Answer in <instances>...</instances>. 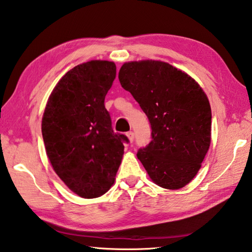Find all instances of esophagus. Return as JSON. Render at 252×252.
Returning <instances> with one entry per match:
<instances>
[{
  "instance_id": "1",
  "label": "esophagus",
  "mask_w": 252,
  "mask_h": 252,
  "mask_svg": "<svg viewBox=\"0 0 252 252\" xmlns=\"http://www.w3.org/2000/svg\"><path fill=\"white\" fill-rule=\"evenodd\" d=\"M126 136L129 137V141L132 143L133 141H134V133H133L132 131H130V132H127L126 133Z\"/></svg>"
}]
</instances>
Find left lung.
Wrapping results in <instances>:
<instances>
[{"label":"left lung","mask_w":252,"mask_h":252,"mask_svg":"<svg viewBox=\"0 0 252 252\" xmlns=\"http://www.w3.org/2000/svg\"><path fill=\"white\" fill-rule=\"evenodd\" d=\"M119 81L149 118L152 141L137 151L150 178L180 189L194 178L211 144V106L188 74L161 61L126 62Z\"/></svg>","instance_id":"8db88e82"}]
</instances>
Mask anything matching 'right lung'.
<instances>
[{
	"mask_svg": "<svg viewBox=\"0 0 252 252\" xmlns=\"http://www.w3.org/2000/svg\"><path fill=\"white\" fill-rule=\"evenodd\" d=\"M116 64L94 60L64 75L49 97L41 131L54 171L74 193L98 198L110 189L122 160L125 134L115 133L105 97Z\"/></svg>",
	"mask_w": 252,
	"mask_h": 252,
	"instance_id": "right-lung-1",
	"label": "right lung"
}]
</instances>
